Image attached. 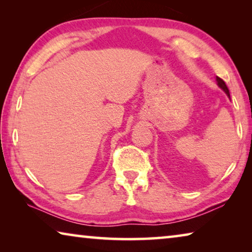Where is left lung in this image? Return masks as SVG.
<instances>
[{
    "mask_svg": "<svg viewBox=\"0 0 252 252\" xmlns=\"http://www.w3.org/2000/svg\"><path fill=\"white\" fill-rule=\"evenodd\" d=\"M216 80H217V82H218V85H219V87L221 88V89H222V90L225 92V93H227V95L230 97V93H229V89H228V87H227V85H225V83H224V81L222 80V79H220L219 78V76H217V78H216Z\"/></svg>",
    "mask_w": 252,
    "mask_h": 252,
    "instance_id": "8db88e82",
    "label": "left lung"
}]
</instances>
